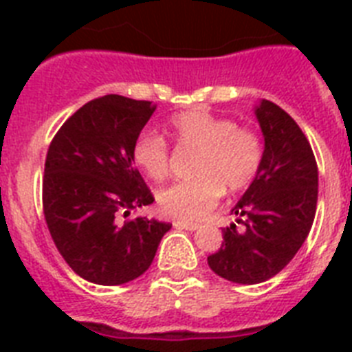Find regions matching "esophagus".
Segmentation results:
<instances>
[{"label":"esophagus","instance_id":"esophagus-1","mask_svg":"<svg viewBox=\"0 0 352 352\" xmlns=\"http://www.w3.org/2000/svg\"><path fill=\"white\" fill-rule=\"evenodd\" d=\"M173 226H175V228H184V230H197L201 225H197V223H192V221L177 219V221H173Z\"/></svg>","mask_w":352,"mask_h":352}]
</instances>
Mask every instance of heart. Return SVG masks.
Listing matches in <instances>:
<instances>
[{
    "mask_svg": "<svg viewBox=\"0 0 352 352\" xmlns=\"http://www.w3.org/2000/svg\"><path fill=\"white\" fill-rule=\"evenodd\" d=\"M177 146L199 149L193 164L195 179L162 188L157 195L162 214L177 219H201L225 193L241 192L252 184L265 159L261 135L239 127L232 118L208 109L179 113L170 122ZM131 159L153 181L170 173V146L153 131L137 135Z\"/></svg>",
    "mask_w": 352,
    "mask_h": 352,
    "instance_id": "1",
    "label": "heart"
}]
</instances>
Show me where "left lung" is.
I'll return each mask as SVG.
<instances>
[{"instance_id": "8db88e82", "label": "left lung", "mask_w": 352, "mask_h": 352, "mask_svg": "<svg viewBox=\"0 0 352 352\" xmlns=\"http://www.w3.org/2000/svg\"><path fill=\"white\" fill-rule=\"evenodd\" d=\"M256 117L265 137L261 170L232 210L237 225L223 230V245L208 256L217 276L256 285L281 272L311 232L318 203V166L305 133L270 100Z\"/></svg>"}]
</instances>
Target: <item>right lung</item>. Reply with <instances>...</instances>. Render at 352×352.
<instances>
[{
	"label": "right lung",
	"instance_id": "1",
	"mask_svg": "<svg viewBox=\"0 0 352 352\" xmlns=\"http://www.w3.org/2000/svg\"><path fill=\"white\" fill-rule=\"evenodd\" d=\"M155 107L120 95L95 98L63 122L47 151V228L65 263L91 283L124 285L142 276L171 228L148 217L127 219L155 201L131 159L133 140Z\"/></svg>",
	"mask_w": 352,
	"mask_h": 352
}]
</instances>
